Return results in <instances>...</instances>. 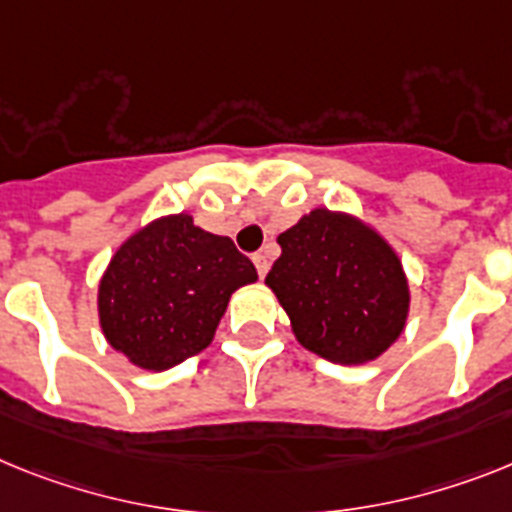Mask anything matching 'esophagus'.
<instances>
[{
  "label": "esophagus",
  "instance_id": "obj_1",
  "mask_svg": "<svg viewBox=\"0 0 512 512\" xmlns=\"http://www.w3.org/2000/svg\"><path fill=\"white\" fill-rule=\"evenodd\" d=\"M252 260H255L257 276H260V278H265V273H268V268H270V260H268V255H265V252H257V255L252 257Z\"/></svg>",
  "mask_w": 512,
  "mask_h": 512
}]
</instances>
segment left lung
Returning a JSON list of instances; mask_svg holds the SVG:
<instances>
[{
    "mask_svg": "<svg viewBox=\"0 0 512 512\" xmlns=\"http://www.w3.org/2000/svg\"><path fill=\"white\" fill-rule=\"evenodd\" d=\"M268 283L304 349L338 364L372 362L401 336L409 283L372 229L325 208L278 236Z\"/></svg>",
    "mask_w": 512,
    "mask_h": 512,
    "instance_id": "obj_1",
    "label": "left lung"
}]
</instances>
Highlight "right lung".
<instances>
[{"label":"right lung","instance_id":"1","mask_svg":"<svg viewBox=\"0 0 512 512\" xmlns=\"http://www.w3.org/2000/svg\"><path fill=\"white\" fill-rule=\"evenodd\" d=\"M257 270L229 236L169 216L130 236L103 273L98 315L106 341L143 369H169L213 341L229 296Z\"/></svg>","mask_w":512,"mask_h":512}]
</instances>
